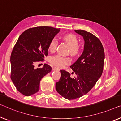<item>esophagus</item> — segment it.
I'll return each mask as SVG.
<instances>
[{
	"label": "esophagus",
	"mask_w": 121,
	"mask_h": 121,
	"mask_svg": "<svg viewBox=\"0 0 121 121\" xmlns=\"http://www.w3.org/2000/svg\"><path fill=\"white\" fill-rule=\"evenodd\" d=\"M53 71H60V69H59V68H58L56 67H53Z\"/></svg>",
	"instance_id": "34e87169"
}]
</instances>
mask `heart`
<instances>
[{
    "label": "heart",
    "instance_id": "b5f03b06",
    "mask_svg": "<svg viewBox=\"0 0 121 121\" xmlns=\"http://www.w3.org/2000/svg\"><path fill=\"white\" fill-rule=\"evenodd\" d=\"M62 39L69 46L70 53L72 55H75L78 53L79 48L78 47V39L74 35L67 34L64 36ZM58 42L56 39H52L50 41L48 49L50 52H54L56 49ZM50 62L54 65L58 67H64L65 66L70 63V60L67 57H63L60 55H55L50 57Z\"/></svg>",
    "mask_w": 121,
    "mask_h": 121
}]
</instances>
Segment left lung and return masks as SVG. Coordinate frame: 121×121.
I'll return each mask as SVG.
<instances>
[{
  "label": "left lung",
  "mask_w": 121,
  "mask_h": 121,
  "mask_svg": "<svg viewBox=\"0 0 121 121\" xmlns=\"http://www.w3.org/2000/svg\"><path fill=\"white\" fill-rule=\"evenodd\" d=\"M74 31L85 41L82 54L71 66L75 77L71 78L69 73L61 70V78L55 86L57 92L68 100L80 98L92 89L102 74L105 58L103 47L98 38L85 30Z\"/></svg>",
  "instance_id": "left-lung-1"
}]
</instances>
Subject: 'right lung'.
<instances>
[{
	"label": "right lung",
	"mask_w": 121,
	"mask_h": 121,
	"mask_svg": "<svg viewBox=\"0 0 121 121\" xmlns=\"http://www.w3.org/2000/svg\"><path fill=\"white\" fill-rule=\"evenodd\" d=\"M60 30L37 26L28 29L19 37L11 55V79L22 94L30 96L36 93L41 79L51 72L47 64L36 69L34 66L48 55L49 43Z\"/></svg>",
	"instance_id": "right-lung-1"
}]
</instances>
